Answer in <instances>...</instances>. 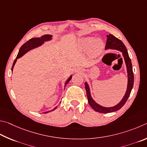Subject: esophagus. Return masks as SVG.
<instances>
[{
	"mask_svg": "<svg viewBox=\"0 0 147 147\" xmlns=\"http://www.w3.org/2000/svg\"><path fill=\"white\" fill-rule=\"evenodd\" d=\"M76 71H79V69H76Z\"/></svg>",
	"mask_w": 147,
	"mask_h": 147,
	"instance_id": "1",
	"label": "esophagus"
}]
</instances>
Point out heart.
Segmentation results:
<instances>
[{"label": "heart", "instance_id": "b5f03b06", "mask_svg": "<svg viewBox=\"0 0 147 147\" xmlns=\"http://www.w3.org/2000/svg\"><path fill=\"white\" fill-rule=\"evenodd\" d=\"M79 45L81 49L87 50L90 49V51L94 57L98 56L103 51L105 45L101 38L94 39L93 37H85L80 38Z\"/></svg>", "mask_w": 147, "mask_h": 147}]
</instances>
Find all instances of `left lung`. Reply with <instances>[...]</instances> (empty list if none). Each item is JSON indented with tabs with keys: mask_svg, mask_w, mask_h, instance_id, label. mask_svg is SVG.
<instances>
[{
	"mask_svg": "<svg viewBox=\"0 0 147 147\" xmlns=\"http://www.w3.org/2000/svg\"><path fill=\"white\" fill-rule=\"evenodd\" d=\"M105 49H106V50H107V49H114V50H117L121 51L123 57H124L125 59L126 66H127L128 74V84L127 92H126L125 95L119 103L112 107H104L96 103V102L94 101V100L92 98L88 84H87V83H84V84H85V89L86 92L87 98H88V103L90 105V107L95 110V111H96L97 112L107 114V113L115 112L117 111V110L121 109L123 107V105L125 104V102H127L128 98L130 96L132 89L133 88L134 73L132 70V63H131V60L129 57V55H128L127 50L121 40H119V38H117V37H114V36L112 34L108 35Z\"/></svg>",
	"mask_w": 147,
	"mask_h": 147,
	"instance_id": "obj_1",
	"label": "left lung"
}]
</instances>
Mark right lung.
Returning a JSON list of instances; mask_svg holds the SVG:
<instances>
[{"label": "right lung", "mask_w": 147, "mask_h": 147, "mask_svg": "<svg viewBox=\"0 0 147 147\" xmlns=\"http://www.w3.org/2000/svg\"><path fill=\"white\" fill-rule=\"evenodd\" d=\"M51 37H52V35H45L42 36L41 37H37V38H32L30 39L28 41H27L26 42H25L24 45H23L21 47H20L19 51V53H18V55L16 57V59L14 61L13 63V66H12V68H11V71H13V67L15 63H16L17 61V59H19L20 57H21L24 55V54L27 52V51H30L31 50H32L33 48H35L38 47V46H40L42 45L44 43L45 41H47V40H50L51 39ZM71 76L69 77L68 78V80L66 81V83H65V87L66 86V84L68 83V82L71 80ZM57 109V107H55V109H53V110H51V111H53V110H55ZM51 111H48V112H44L45 114L46 113H48L49 112H51Z\"/></svg>", "instance_id": "obj_1"}]
</instances>
